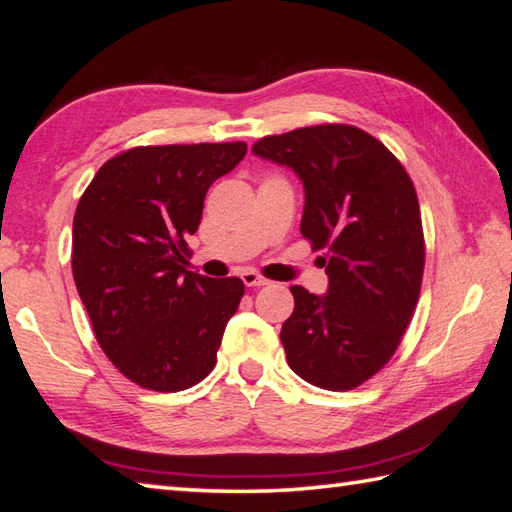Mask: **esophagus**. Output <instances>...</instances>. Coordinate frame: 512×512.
Masks as SVG:
<instances>
[{"label":"esophagus","instance_id":"esophagus-1","mask_svg":"<svg viewBox=\"0 0 512 512\" xmlns=\"http://www.w3.org/2000/svg\"><path fill=\"white\" fill-rule=\"evenodd\" d=\"M242 281H244L248 288H259V286H266L268 284V279L262 277L259 273H255V270H244Z\"/></svg>","mask_w":512,"mask_h":512}]
</instances>
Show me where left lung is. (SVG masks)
<instances>
[{"mask_svg":"<svg viewBox=\"0 0 512 512\" xmlns=\"http://www.w3.org/2000/svg\"><path fill=\"white\" fill-rule=\"evenodd\" d=\"M257 156L306 187L301 235L325 250L328 295L292 286L281 325L288 365L310 385L361 387L394 356L418 306L424 233L416 187L400 160L361 127L325 123L264 136Z\"/></svg>","mask_w":512,"mask_h":512,"instance_id":"left-lung-1","label":"left lung"}]
</instances>
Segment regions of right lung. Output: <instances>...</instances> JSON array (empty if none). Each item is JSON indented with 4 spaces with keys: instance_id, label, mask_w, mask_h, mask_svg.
<instances>
[{
    "instance_id": "right-lung-1",
    "label": "right lung",
    "mask_w": 512,
    "mask_h": 512,
    "mask_svg": "<svg viewBox=\"0 0 512 512\" xmlns=\"http://www.w3.org/2000/svg\"><path fill=\"white\" fill-rule=\"evenodd\" d=\"M246 149L242 140L127 149L76 204V290L105 356L143 389H189L215 367L244 284L187 270V235L198 231L206 191Z\"/></svg>"
}]
</instances>
